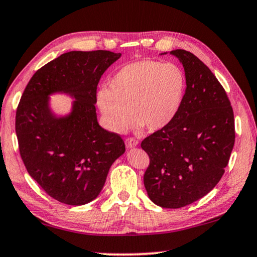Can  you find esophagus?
Instances as JSON below:
<instances>
[{"mask_svg":"<svg viewBox=\"0 0 257 257\" xmlns=\"http://www.w3.org/2000/svg\"><path fill=\"white\" fill-rule=\"evenodd\" d=\"M124 142H125V145H127V148H129V149H133L138 145V141L136 140V138H133V137L125 138Z\"/></svg>","mask_w":257,"mask_h":257,"instance_id":"esophagus-1","label":"esophagus"}]
</instances>
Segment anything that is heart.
<instances>
[{
	"label": "heart",
	"mask_w": 257,
	"mask_h": 257,
	"mask_svg": "<svg viewBox=\"0 0 257 257\" xmlns=\"http://www.w3.org/2000/svg\"><path fill=\"white\" fill-rule=\"evenodd\" d=\"M185 90L186 77L180 66L146 59L120 68L109 80L108 90L97 93V104L113 132L127 129L132 113L140 125L158 132L177 116Z\"/></svg>",
	"instance_id": "heart-1"
}]
</instances>
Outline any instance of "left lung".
I'll use <instances>...</instances> for the list:
<instances>
[{
    "mask_svg": "<svg viewBox=\"0 0 257 257\" xmlns=\"http://www.w3.org/2000/svg\"><path fill=\"white\" fill-rule=\"evenodd\" d=\"M185 71L186 90L168 127L141 143L150 158L144 185L162 208H181L206 195L221 180L234 145V116L222 84L190 51H170Z\"/></svg>",
    "mask_w": 257,
    "mask_h": 257,
    "instance_id": "8db88e82",
    "label": "left lung"
}]
</instances>
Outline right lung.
I'll return each instance as SVG.
<instances>
[{"instance_id":"obj_1","label":"right lung","mask_w":257,"mask_h":257,"mask_svg":"<svg viewBox=\"0 0 257 257\" xmlns=\"http://www.w3.org/2000/svg\"><path fill=\"white\" fill-rule=\"evenodd\" d=\"M121 57L107 50L70 51L35 72L16 112L19 153L28 174L51 198L66 205L92 201L109 167L124 153L120 135L97 122V85ZM66 92L76 98L70 116L57 118L47 96Z\"/></svg>"}]
</instances>
